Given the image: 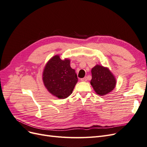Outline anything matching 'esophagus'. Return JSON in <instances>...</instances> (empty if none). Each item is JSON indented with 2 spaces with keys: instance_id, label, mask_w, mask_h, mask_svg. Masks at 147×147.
Masks as SVG:
<instances>
[{
  "instance_id": "34e87169",
  "label": "esophagus",
  "mask_w": 147,
  "mask_h": 147,
  "mask_svg": "<svg viewBox=\"0 0 147 147\" xmlns=\"http://www.w3.org/2000/svg\"><path fill=\"white\" fill-rule=\"evenodd\" d=\"M80 80L82 82H86L87 80V78L86 77H84V78H82L80 79Z\"/></svg>"
}]
</instances>
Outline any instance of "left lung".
Returning a JSON list of instances; mask_svg holds the SVG:
<instances>
[{
    "label": "left lung",
    "mask_w": 147,
    "mask_h": 147,
    "mask_svg": "<svg viewBox=\"0 0 147 147\" xmlns=\"http://www.w3.org/2000/svg\"><path fill=\"white\" fill-rule=\"evenodd\" d=\"M91 84L97 94L104 96L112 91L116 84V80L110 71L103 66L96 65L91 70Z\"/></svg>",
    "instance_id": "1"
}]
</instances>
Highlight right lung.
Here are the masks:
<instances>
[{"instance_id": "obj_1", "label": "right lung", "mask_w": 147, "mask_h": 147, "mask_svg": "<svg viewBox=\"0 0 147 147\" xmlns=\"http://www.w3.org/2000/svg\"><path fill=\"white\" fill-rule=\"evenodd\" d=\"M43 81L51 94L65 99L72 94L78 78L75 70L70 67V60L63 61L59 56H55L45 66Z\"/></svg>"}]
</instances>
